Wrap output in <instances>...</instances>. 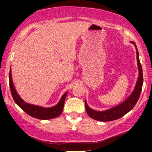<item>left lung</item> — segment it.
I'll return each mask as SVG.
<instances>
[{
  "label": "left lung",
  "instance_id": "8db88e82",
  "mask_svg": "<svg viewBox=\"0 0 152 152\" xmlns=\"http://www.w3.org/2000/svg\"><path fill=\"white\" fill-rule=\"evenodd\" d=\"M134 43L137 48V64L139 67V76L138 78L137 85H136L135 88H134L133 93L130 95V96L126 99L125 102H124L122 104L119 105L115 106V107L110 109L107 111H94L91 109H90L87 105L86 102H85V107H86V111L88 116L91 118H94L95 120L102 121H114V120L118 119L121 118V116H124L127 114L129 111H130L134 106L137 104V101L139 100V96H140L141 92H142V85H143V73H142V67L141 65V63L139 61V52L136 46L135 43L132 42Z\"/></svg>",
  "mask_w": 152,
  "mask_h": 152
}]
</instances>
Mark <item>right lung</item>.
Segmentation results:
<instances>
[{"instance_id": "right-lung-1", "label": "right lung", "mask_w": 152, "mask_h": 152, "mask_svg": "<svg viewBox=\"0 0 152 152\" xmlns=\"http://www.w3.org/2000/svg\"><path fill=\"white\" fill-rule=\"evenodd\" d=\"M9 85L13 100L16 103L17 105L19 107L21 108L26 114H28L29 116L36 118H38V119L45 120L57 117V116H60L61 114L63 109H64V102H65L67 93H65L63 95L62 98L61 99L60 102H58V104L56 106H53L52 108H43L38 106H34L27 104V103L24 102V101L19 96L18 94H17L16 91L15 89L14 86H13L11 77V71H10L9 73Z\"/></svg>"}]
</instances>
